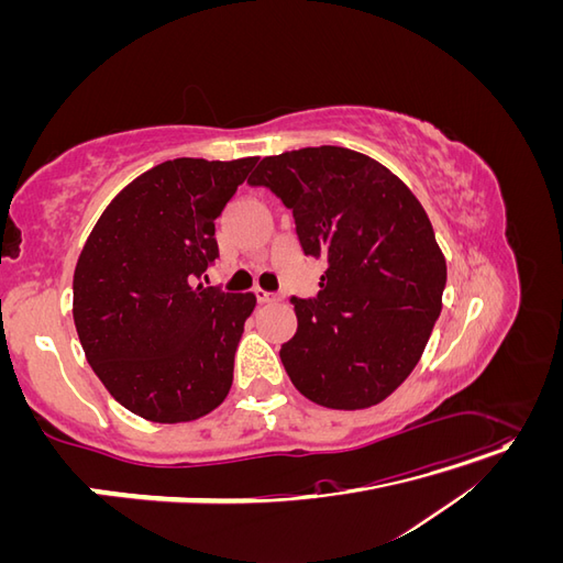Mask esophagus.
Instances as JSON below:
<instances>
[{
    "label": "esophagus",
    "mask_w": 563,
    "mask_h": 563,
    "mask_svg": "<svg viewBox=\"0 0 563 563\" xmlns=\"http://www.w3.org/2000/svg\"><path fill=\"white\" fill-rule=\"evenodd\" d=\"M255 298H258V302H279L282 300L279 294L263 291V288H255Z\"/></svg>",
    "instance_id": "1"
}]
</instances>
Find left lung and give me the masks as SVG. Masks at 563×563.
I'll use <instances>...</instances> for the list:
<instances>
[{"label": "left lung", "mask_w": 563, "mask_h": 563, "mask_svg": "<svg viewBox=\"0 0 563 563\" xmlns=\"http://www.w3.org/2000/svg\"><path fill=\"white\" fill-rule=\"evenodd\" d=\"M249 183L269 187L302 251L327 261L317 298H294L298 331L279 350L288 378L338 411L380 404L441 312L446 258L422 203L380 162L335 145L265 157Z\"/></svg>", "instance_id": "8db88e82"}]
</instances>
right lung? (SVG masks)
I'll return each instance as SVG.
<instances>
[{"label": "right lung", "mask_w": 563, "mask_h": 563, "mask_svg": "<svg viewBox=\"0 0 563 563\" xmlns=\"http://www.w3.org/2000/svg\"><path fill=\"white\" fill-rule=\"evenodd\" d=\"M255 162L157 164L108 203L79 253V343L100 383L135 416L190 422L228 397L255 296L197 279L218 258L216 218Z\"/></svg>", "instance_id": "obj_1"}]
</instances>
